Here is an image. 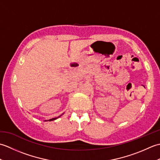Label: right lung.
<instances>
[{
	"instance_id": "1",
	"label": "right lung",
	"mask_w": 160,
	"mask_h": 160,
	"mask_svg": "<svg viewBox=\"0 0 160 160\" xmlns=\"http://www.w3.org/2000/svg\"><path fill=\"white\" fill-rule=\"evenodd\" d=\"M61 115H60L59 117H60ZM59 117H58V118H59ZM58 118H52V119H50V120H45V121H53V120H56V119H57Z\"/></svg>"
}]
</instances>
